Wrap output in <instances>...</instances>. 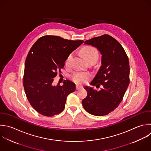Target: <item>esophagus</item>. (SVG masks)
<instances>
[{
    "instance_id": "34e87169",
    "label": "esophagus",
    "mask_w": 151,
    "mask_h": 151,
    "mask_svg": "<svg viewBox=\"0 0 151 151\" xmlns=\"http://www.w3.org/2000/svg\"><path fill=\"white\" fill-rule=\"evenodd\" d=\"M83 88L82 86H78V85H76V90H78V89H80V88Z\"/></svg>"
}]
</instances>
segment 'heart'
<instances>
[{
	"label": "heart",
	"mask_w": 151,
	"mask_h": 151,
	"mask_svg": "<svg viewBox=\"0 0 151 151\" xmlns=\"http://www.w3.org/2000/svg\"><path fill=\"white\" fill-rule=\"evenodd\" d=\"M81 53L87 61V62L95 61L97 60L99 58V52L97 50L92 46H84L81 50ZM73 57V53L69 54L65 60V65L68 67L70 65L71 61ZM91 76L89 73L86 72L76 71L71 76V79L76 83L83 84L86 82Z\"/></svg>",
	"instance_id": "heart-1"
}]
</instances>
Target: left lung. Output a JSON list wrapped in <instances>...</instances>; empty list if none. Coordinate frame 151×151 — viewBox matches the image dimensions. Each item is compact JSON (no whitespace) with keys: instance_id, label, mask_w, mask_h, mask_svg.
Instances as JSON below:
<instances>
[{"instance_id":"obj_1","label":"left lung","mask_w":151,"mask_h":151,"mask_svg":"<svg viewBox=\"0 0 151 151\" xmlns=\"http://www.w3.org/2000/svg\"><path fill=\"white\" fill-rule=\"evenodd\" d=\"M84 44L96 47L102 55L101 66L90 83L97 88L101 86L102 88L97 91L84 87L87 96L82 104L88 113L104 116L118 107L129 86L128 57L121 44L107 34L87 40Z\"/></svg>"}]
</instances>
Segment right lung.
<instances>
[{
  "instance_id": "1",
  "label": "right lung",
  "mask_w": 151,
  "mask_h": 151,
  "mask_svg": "<svg viewBox=\"0 0 151 151\" xmlns=\"http://www.w3.org/2000/svg\"><path fill=\"white\" fill-rule=\"evenodd\" d=\"M84 41L45 35L32 45L26 58L23 84L32 107L42 115L51 117L65 108L67 96L76 90L75 84L64 80L63 85L53 86L58 73H61L67 55Z\"/></svg>"
}]
</instances>
